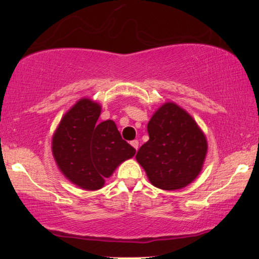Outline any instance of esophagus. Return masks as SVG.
Segmentation results:
<instances>
[{"mask_svg":"<svg viewBox=\"0 0 259 259\" xmlns=\"http://www.w3.org/2000/svg\"><path fill=\"white\" fill-rule=\"evenodd\" d=\"M131 145H132V146L136 148V150L138 151V148H139V141L138 140H133V141H131Z\"/></svg>","mask_w":259,"mask_h":259,"instance_id":"1","label":"esophagus"}]
</instances>
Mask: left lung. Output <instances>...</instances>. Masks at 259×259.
Returning a JSON list of instances; mask_svg holds the SVG:
<instances>
[{
	"label": "left lung",
	"mask_w": 259,
	"mask_h": 259,
	"mask_svg": "<svg viewBox=\"0 0 259 259\" xmlns=\"http://www.w3.org/2000/svg\"><path fill=\"white\" fill-rule=\"evenodd\" d=\"M148 139L137 161L152 185L180 190L199 176L207 154V139L191 114L176 102L162 104L147 123Z\"/></svg>",
	"instance_id": "obj_1"
}]
</instances>
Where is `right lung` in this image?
I'll list each match as a JSON object with an SVG mask.
<instances>
[{
  "mask_svg": "<svg viewBox=\"0 0 259 259\" xmlns=\"http://www.w3.org/2000/svg\"><path fill=\"white\" fill-rule=\"evenodd\" d=\"M101 105L81 98L62 116L52 138V153L60 172L77 187L100 190L136 150L122 140L113 120L99 122Z\"/></svg>",
  "mask_w": 259,
  "mask_h": 259,
  "instance_id": "obj_1",
  "label": "right lung"
}]
</instances>
